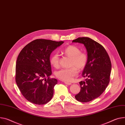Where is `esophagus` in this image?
I'll return each mask as SVG.
<instances>
[{"label": "esophagus", "instance_id": "obj_1", "mask_svg": "<svg viewBox=\"0 0 125 125\" xmlns=\"http://www.w3.org/2000/svg\"><path fill=\"white\" fill-rule=\"evenodd\" d=\"M64 83L65 84H67V85H71V83H70V82H64Z\"/></svg>", "mask_w": 125, "mask_h": 125}]
</instances>
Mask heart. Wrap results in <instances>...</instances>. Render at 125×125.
Here are the masks:
<instances>
[{"mask_svg": "<svg viewBox=\"0 0 125 125\" xmlns=\"http://www.w3.org/2000/svg\"><path fill=\"white\" fill-rule=\"evenodd\" d=\"M63 52L71 58L70 66L72 67L60 69L56 72L55 75L62 81H71L75 76L77 75L78 73L77 69L82 70L85 68L88 62V56L85 53L80 52V49L75 46L67 47ZM50 63L55 68L59 67L60 58L57 53H54L51 56Z\"/></svg>", "mask_w": 125, "mask_h": 125, "instance_id": "heart-1", "label": "heart"}]
</instances>
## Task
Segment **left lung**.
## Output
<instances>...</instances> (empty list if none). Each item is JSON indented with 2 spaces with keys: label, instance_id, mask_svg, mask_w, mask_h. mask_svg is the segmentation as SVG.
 Instances as JSON below:
<instances>
[{
  "label": "left lung",
  "instance_id": "1",
  "mask_svg": "<svg viewBox=\"0 0 125 125\" xmlns=\"http://www.w3.org/2000/svg\"><path fill=\"white\" fill-rule=\"evenodd\" d=\"M72 42L83 44L88 55V62L82 72L85 81L79 82L80 92L76 99L88 102L99 97L106 90L110 78L112 65L109 56L103 46L89 37H79Z\"/></svg>",
  "mask_w": 125,
  "mask_h": 125
}]
</instances>
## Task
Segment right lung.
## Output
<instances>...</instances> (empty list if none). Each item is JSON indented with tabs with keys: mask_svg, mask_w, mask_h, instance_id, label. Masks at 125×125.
Masks as SVG:
<instances>
[{
	"mask_svg": "<svg viewBox=\"0 0 125 125\" xmlns=\"http://www.w3.org/2000/svg\"><path fill=\"white\" fill-rule=\"evenodd\" d=\"M63 43L36 39L26 45L19 54L15 81L22 95L31 103L44 105L52 98L54 87L58 81L50 78L52 74L50 56Z\"/></svg>",
	"mask_w": 125,
	"mask_h": 125,
	"instance_id": "1",
	"label": "right lung"
}]
</instances>
